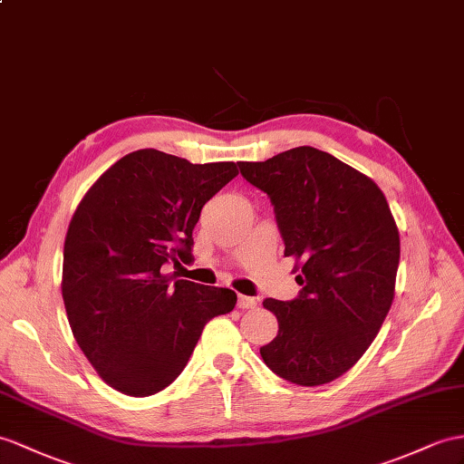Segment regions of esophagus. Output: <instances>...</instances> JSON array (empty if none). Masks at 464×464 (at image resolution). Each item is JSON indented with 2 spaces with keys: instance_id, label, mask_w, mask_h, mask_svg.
<instances>
[{
  "instance_id": "34e87169",
  "label": "esophagus",
  "mask_w": 464,
  "mask_h": 464,
  "mask_svg": "<svg viewBox=\"0 0 464 464\" xmlns=\"http://www.w3.org/2000/svg\"><path fill=\"white\" fill-rule=\"evenodd\" d=\"M256 307H257V301L254 297H246V295L238 297V309L250 311V309H256Z\"/></svg>"
}]
</instances>
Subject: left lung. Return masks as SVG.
Returning <instances> with one entry per match:
<instances>
[{"mask_svg":"<svg viewBox=\"0 0 464 464\" xmlns=\"http://www.w3.org/2000/svg\"><path fill=\"white\" fill-rule=\"evenodd\" d=\"M238 167L274 205L285 256L301 262L299 295L264 301L279 331L259 354L297 386L329 383L358 362L392 307L400 234L388 200L374 180L309 145Z\"/></svg>","mask_w":464,"mask_h":464,"instance_id":"left-lung-1","label":"left lung"}]
</instances>
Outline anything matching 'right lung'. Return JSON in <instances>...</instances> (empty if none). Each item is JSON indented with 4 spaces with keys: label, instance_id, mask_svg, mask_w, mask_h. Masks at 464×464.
Listing matches in <instances>:
<instances>
[{
    "label": "right lung",
    "instance_id": "right-lung-1",
    "mask_svg": "<svg viewBox=\"0 0 464 464\" xmlns=\"http://www.w3.org/2000/svg\"><path fill=\"white\" fill-rule=\"evenodd\" d=\"M238 175L140 150L111 165L78 205L64 238L63 299L78 346L114 390L145 398L187 366L205 324L236 293L165 274L190 262L200 210Z\"/></svg>",
    "mask_w": 464,
    "mask_h": 464
}]
</instances>
